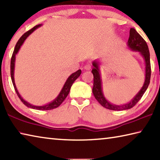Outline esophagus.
I'll use <instances>...</instances> for the list:
<instances>
[{
  "label": "esophagus",
  "instance_id": "1",
  "mask_svg": "<svg viewBox=\"0 0 160 160\" xmlns=\"http://www.w3.org/2000/svg\"><path fill=\"white\" fill-rule=\"evenodd\" d=\"M83 68L86 70H90L91 69V66L90 64H86L85 66H84Z\"/></svg>",
  "mask_w": 160,
  "mask_h": 160
}]
</instances>
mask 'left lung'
<instances>
[{
    "label": "left lung",
    "mask_w": 160,
    "mask_h": 160,
    "mask_svg": "<svg viewBox=\"0 0 160 160\" xmlns=\"http://www.w3.org/2000/svg\"><path fill=\"white\" fill-rule=\"evenodd\" d=\"M128 48L133 51H138L142 56L145 61V79L142 88L138 92V94L132 98L131 102L126 103L123 105H116L110 103L105 98L102 91V82L101 79V73H100L99 65L100 63L98 61H94L92 62L93 68L92 70L94 76V84L92 88V92L95 99L99 102L102 107L106 109L113 111H122L129 109L133 107L139 100L141 99L143 94L145 92L148 88L150 81L151 76V67L150 60V52L146 42L143 38L138 33L134 28L130 29V36L127 43Z\"/></svg>",
    "instance_id": "8db88e82"
}]
</instances>
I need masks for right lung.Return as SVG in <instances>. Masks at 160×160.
Segmentation results:
<instances>
[{"label": "right lung", "instance_id": "1", "mask_svg": "<svg viewBox=\"0 0 160 160\" xmlns=\"http://www.w3.org/2000/svg\"><path fill=\"white\" fill-rule=\"evenodd\" d=\"M42 25H36L35 27H34V28L31 29L30 30H29L27 32H25V33L20 38V39L18 40V42H17V44H16V45H15L14 51H13V53H12L11 61H10V75H11V80H12V82L13 84V86H14V88L15 90L16 93H17L18 97L20 99L22 102L23 104L25 105V106H27L29 108H31V109H37V110H51V109H55V108L58 107L62 104V102L64 101L65 99L66 98L68 94H69L70 88H71L72 83H73L75 81V80H76L77 78L80 75L81 70H78V71L73 72V73H72L70 75L68 78L67 79V80L66 81V82H65L63 88H62V90H61L60 93H59L57 97H56V98L54 100H53L52 102L48 103V104H47L43 105V106H35V105H32L31 104H29V102L25 101V100L21 97L20 93L18 92L17 88H16V85L15 83V79H14L15 56H16V54L18 53V51H19V50H20V48L21 47V46L22 45V44L24 43V42L25 41V39H27V38H28L29 35H30L32 32L35 30V29H37L38 28H39V27H41Z\"/></svg>", "mask_w": 160, "mask_h": 160}]
</instances>
